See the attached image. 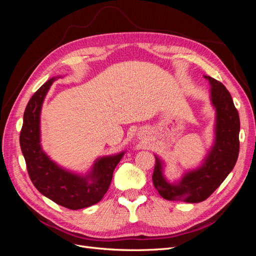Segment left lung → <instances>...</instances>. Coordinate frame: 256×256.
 <instances>
[{"label": "left lung", "mask_w": 256, "mask_h": 256, "mask_svg": "<svg viewBox=\"0 0 256 256\" xmlns=\"http://www.w3.org/2000/svg\"><path fill=\"white\" fill-rule=\"evenodd\" d=\"M204 78L210 84V100L216 109L214 145L200 166L186 172L173 182L164 175V162L154 154L152 182L159 194L168 200L203 202L232 172L238 158L240 120L233 99L221 82L212 76Z\"/></svg>", "instance_id": "8db88e82"}]
</instances>
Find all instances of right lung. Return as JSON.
Masks as SVG:
<instances>
[{
    "mask_svg": "<svg viewBox=\"0 0 256 256\" xmlns=\"http://www.w3.org/2000/svg\"><path fill=\"white\" fill-rule=\"evenodd\" d=\"M58 76L48 80L30 99L23 115L20 146L36 189L54 203L76 210L94 205L104 198L114 168L126 152L96 159L85 175L68 171L50 159L40 143V112L44 97Z\"/></svg>",
    "mask_w": 256,
    "mask_h": 256,
    "instance_id": "1",
    "label": "right lung"
}]
</instances>
